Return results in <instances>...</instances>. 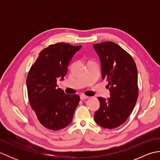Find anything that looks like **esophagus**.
<instances>
[{
    "instance_id": "esophagus-1",
    "label": "esophagus",
    "mask_w": 160,
    "mask_h": 160,
    "mask_svg": "<svg viewBox=\"0 0 160 160\" xmlns=\"http://www.w3.org/2000/svg\"><path fill=\"white\" fill-rule=\"evenodd\" d=\"M89 96H84V95H81L80 96V99L81 100H86L87 99V98H89Z\"/></svg>"
}]
</instances>
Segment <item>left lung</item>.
<instances>
[{"label":"left lung","instance_id":"left-lung-1","mask_svg":"<svg viewBox=\"0 0 160 160\" xmlns=\"http://www.w3.org/2000/svg\"><path fill=\"white\" fill-rule=\"evenodd\" d=\"M101 64L102 78L106 80L110 97H100L94 120L100 127L114 128L127 120L138 97V70L132 58L113 42L93 45Z\"/></svg>","mask_w":160,"mask_h":160}]
</instances>
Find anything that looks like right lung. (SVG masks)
<instances>
[{
  "label": "right lung",
  "mask_w": 160,
  "mask_h": 160,
  "mask_svg": "<svg viewBox=\"0 0 160 160\" xmlns=\"http://www.w3.org/2000/svg\"><path fill=\"white\" fill-rule=\"evenodd\" d=\"M82 46L60 42L49 45L40 53L27 78L30 105L44 127L58 131L67 127L80 102L76 94H66L58 88L75 53Z\"/></svg>",
  "instance_id": "add662e5"
}]
</instances>
